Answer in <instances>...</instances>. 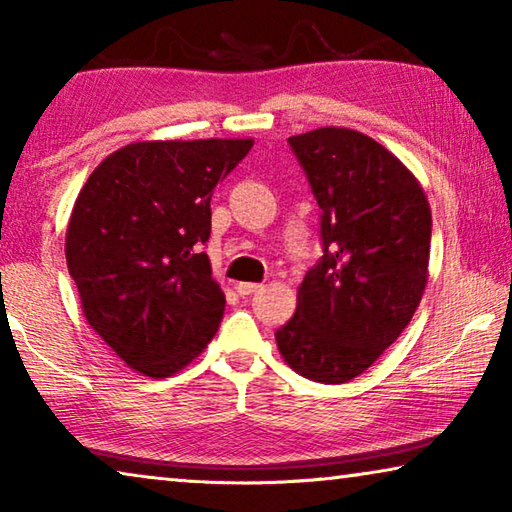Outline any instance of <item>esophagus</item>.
I'll list each match as a JSON object with an SVG mask.
<instances>
[{
  "label": "esophagus",
  "instance_id": "esophagus-1",
  "mask_svg": "<svg viewBox=\"0 0 512 512\" xmlns=\"http://www.w3.org/2000/svg\"><path fill=\"white\" fill-rule=\"evenodd\" d=\"M237 293H239V296H253V293H257V291H262L264 287H262V284H255V282H239L237 284Z\"/></svg>",
  "mask_w": 512,
  "mask_h": 512
}]
</instances>
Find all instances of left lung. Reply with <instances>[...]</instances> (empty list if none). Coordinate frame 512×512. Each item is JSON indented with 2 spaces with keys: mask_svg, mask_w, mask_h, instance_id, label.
<instances>
[{
  "mask_svg": "<svg viewBox=\"0 0 512 512\" xmlns=\"http://www.w3.org/2000/svg\"><path fill=\"white\" fill-rule=\"evenodd\" d=\"M289 144L320 207L323 257L275 332L282 359L311 381L345 384L397 341L429 277L431 210L413 173L372 137L325 126Z\"/></svg>",
  "mask_w": 512,
  "mask_h": 512,
  "instance_id": "obj_1",
  "label": "left lung"
}]
</instances>
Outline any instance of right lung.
I'll return each instance as SVG.
<instances>
[{
  "label": "right lung",
  "mask_w": 512,
  "mask_h": 512,
  "mask_svg": "<svg viewBox=\"0 0 512 512\" xmlns=\"http://www.w3.org/2000/svg\"><path fill=\"white\" fill-rule=\"evenodd\" d=\"M253 140L135 142L90 173L65 257L88 325L128 368L162 379L219 329L225 296L203 244L212 192Z\"/></svg>",
  "instance_id": "1"
}]
</instances>
